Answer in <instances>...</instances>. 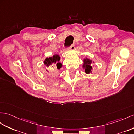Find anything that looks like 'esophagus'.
Returning a JSON list of instances; mask_svg holds the SVG:
<instances>
[{"label": "esophagus", "mask_w": 134, "mask_h": 134, "mask_svg": "<svg viewBox=\"0 0 134 134\" xmlns=\"http://www.w3.org/2000/svg\"><path fill=\"white\" fill-rule=\"evenodd\" d=\"M75 49V45L73 44L72 45H71V46L69 47V49L71 51H73Z\"/></svg>", "instance_id": "34e87169"}]
</instances>
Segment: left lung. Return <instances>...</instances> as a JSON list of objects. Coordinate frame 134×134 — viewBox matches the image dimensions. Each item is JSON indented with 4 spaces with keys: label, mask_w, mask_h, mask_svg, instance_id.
<instances>
[{
    "label": "left lung",
    "mask_w": 134,
    "mask_h": 134,
    "mask_svg": "<svg viewBox=\"0 0 134 134\" xmlns=\"http://www.w3.org/2000/svg\"><path fill=\"white\" fill-rule=\"evenodd\" d=\"M83 64L82 65V68L85 70V73L86 74H90L92 73L93 71V67L92 64L94 63V61L90 60V58H88L87 57L84 58L83 60Z\"/></svg>",
    "instance_id": "1"
}]
</instances>
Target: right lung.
Here are the masks:
<instances>
[{
	"instance_id": "obj_1",
	"label": "right lung",
	"mask_w": 134,
	"mask_h": 134,
	"mask_svg": "<svg viewBox=\"0 0 134 134\" xmlns=\"http://www.w3.org/2000/svg\"><path fill=\"white\" fill-rule=\"evenodd\" d=\"M60 56L59 55L57 54H55L53 56L47 57L44 61V64L46 66V68L48 69L49 67H53V65H56V67L58 69H60V68L63 66V65L61 63H60ZM46 71H48V70L46 69Z\"/></svg>"
}]
</instances>
